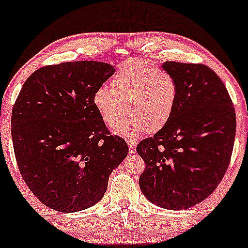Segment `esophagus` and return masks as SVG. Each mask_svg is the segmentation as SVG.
I'll list each match as a JSON object with an SVG mask.
<instances>
[{"label": "esophagus", "instance_id": "obj_1", "mask_svg": "<svg viewBox=\"0 0 248 248\" xmlns=\"http://www.w3.org/2000/svg\"><path fill=\"white\" fill-rule=\"evenodd\" d=\"M127 144H128V147H129V153L130 154H135L136 144H137V142L135 141V140H128Z\"/></svg>", "mask_w": 248, "mask_h": 248}]
</instances>
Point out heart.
I'll return each mask as SVG.
<instances>
[{
    "mask_svg": "<svg viewBox=\"0 0 248 248\" xmlns=\"http://www.w3.org/2000/svg\"><path fill=\"white\" fill-rule=\"evenodd\" d=\"M112 86L101 85L92 101L98 114L122 136H135L144 132L154 134L165 127L177 105L179 89L171 74L159 70L142 60L124 62L111 79Z\"/></svg>",
    "mask_w": 248,
    "mask_h": 248,
    "instance_id": "1",
    "label": "heart"
}]
</instances>
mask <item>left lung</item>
I'll list each match as a JSON object with an SVG mask.
<instances>
[{
	"mask_svg": "<svg viewBox=\"0 0 248 248\" xmlns=\"http://www.w3.org/2000/svg\"><path fill=\"white\" fill-rule=\"evenodd\" d=\"M177 80V105L168 124L136 150L147 164L140 177L151 203L188 209L207 199L229 168L235 136V112L225 85L203 64L166 61Z\"/></svg>",
	"mask_w": 248,
	"mask_h": 248,
	"instance_id": "1",
	"label": "left lung"
}]
</instances>
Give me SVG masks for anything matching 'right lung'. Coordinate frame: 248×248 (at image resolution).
Wrapping results in <instances>:
<instances>
[{
	"instance_id": "obj_1",
	"label": "right lung",
	"mask_w": 248,
	"mask_h": 248,
	"mask_svg": "<svg viewBox=\"0 0 248 248\" xmlns=\"http://www.w3.org/2000/svg\"><path fill=\"white\" fill-rule=\"evenodd\" d=\"M115 73L98 61L47 65L24 83L11 114L22 178L45 205L61 213L103 199L109 174L127 157L124 139L109 135L94 91Z\"/></svg>"
}]
</instances>
